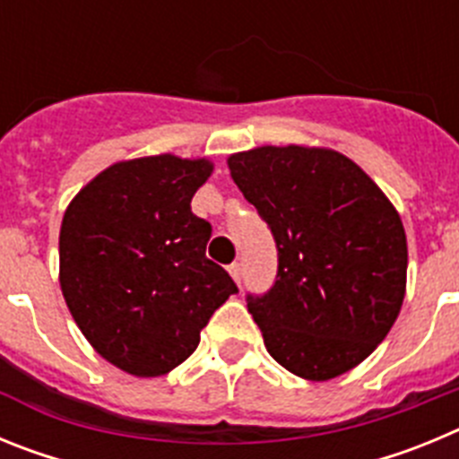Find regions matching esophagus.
Here are the masks:
<instances>
[{"label": "esophagus", "mask_w": 459, "mask_h": 459, "mask_svg": "<svg viewBox=\"0 0 459 459\" xmlns=\"http://www.w3.org/2000/svg\"><path fill=\"white\" fill-rule=\"evenodd\" d=\"M227 271H230V275L234 278V282H237V285H241V264H237V262H234V264L227 266Z\"/></svg>", "instance_id": "obj_1"}]
</instances>
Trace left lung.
Here are the masks:
<instances>
[{
	"label": "left lung",
	"mask_w": 459,
	"mask_h": 459,
	"mask_svg": "<svg viewBox=\"0 0 459 459\" xmlns=\"http://www.w3.org/2000/svg\"><path fill=\"white\" fill-rule=\"evenodd\" d=\"M271 227L278 275L248 312L291 375L328 381L377 350L407 290V234L395 206L351 158L324 147H257L227 158Z\"/></svg>",
	"instance_id": "left-lung-1"
}]
</instances>
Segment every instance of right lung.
I'll use <instances>...</instances> for the list:
<instances>
[{
  "mask_svg": "<svg viewBox=\"0 0 459 459\" xmlns=\"http://www.w3.org/2000/svg\"><path fill=\"white\" fill-rule=\"evenodd\" d=\"M209 158H133L96 174L68 204L59 285L93 350L119 370L160 377L200 344L211 315L237 290L206 259L211 225L190 200Z\"/></svg>",
  "mask_w": 459,
  "mask_h": 459,
  "instance_id": "1",
  "label": "right lung"
}]
</instances>
